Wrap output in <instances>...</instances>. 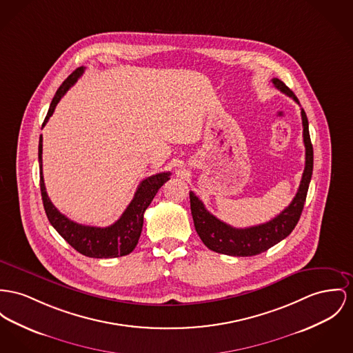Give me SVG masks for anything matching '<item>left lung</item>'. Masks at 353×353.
<instances>
[{
	"mask_svg": "<svg viewBox=\"0 0 353 353\" xmlns=\"http://www.w3.org/2000/svg\"><path fill=\"white\" fill-rule=\"evenodd\" d=\"M272 81L274 87L280 90L282 94H288L296 103H299L296 94H293L280 79H272ZM301 118L304 128L303 138L305 145V168L303 172L300 188L297 190V194L290 202V205L272 221L252 228L236 229L222 222L221 219L214 216L212 212H208L202 201L192 191H190V206L195 230L202 239V242L210 250L234 257H252L266 252L268 249L279 243L293 232L304 209L306 192L313 171V147L309 137L307 118L303 108Z\"/></svg>",
	"mask_w": 353,
	"mask_h": 353,
	"instance_id": "left-lung-1",
	"label": "left lung"
}]
</instances>
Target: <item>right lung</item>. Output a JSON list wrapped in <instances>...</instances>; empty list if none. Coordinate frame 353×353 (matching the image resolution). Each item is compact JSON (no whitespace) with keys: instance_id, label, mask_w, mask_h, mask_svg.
Instances as JSON below:
<instances>
[{"instance_id":"obj_1","label":"right lung","mask_w":353,"mask_h":353,"mask_svg":"<svg viewBox=\"0 0 353 353\" xmlns=\"http://www.w3.org/2000/svg\"><path fill=\"white\" fill-rule=\"evenodd\" d=\"M84 67L74 70L60 85L54 97L52 99L43 127L53 115L57 103L77 81V79L84 73ZM39 165L41 196L50 225L74 250L91 259H115L127 256L135 249L141 236L144 212L150 206L158 190L165 185L171 175L170 172H161L143 179L141 185L137 188V192L131 203L127 206V209L121 214L118 221L108 228H96L73 222L64 214L59 212L50 202L43 176V137H40L39 141Z\"/></svg>"}]
</instances>
